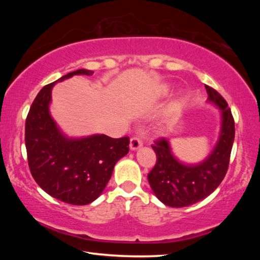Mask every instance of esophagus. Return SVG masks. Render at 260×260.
<instances>
[{
  "label": "esophagus",
  "mask_w": 260,
  "mask_h": 260,
  "mask_svg": "<svg viewBox=\"0 0 260 260\" xmlns=\"http://www.w3.org/2000/svg\"><path fill=\"white\" fill-rule=\"evenodd\" d=\"M142 145H143V142L139 139V137H136V136L132 137L131 143H129V147L132 151L137 150V148H140Z\"/></svg>",
  "instance_id": "esophagus-1"
}]
</instances>
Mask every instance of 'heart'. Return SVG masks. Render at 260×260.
Here are the masks:
<instances>
[{
    "mask_svg": "<svg viewBox=\"0 0 260 260\" xmlns=\"http://www.w3.org/2000/svg\"><path fill=\"white\" fill-rule=\"evenodd\" d=\"M167 88L165 87H163V88H161V90H159V95H165V93H167Z\"/></svg>",
    "mask_w": 260,
    "mask_h": 260,
    "instance_id": "heart-1",
    "label": "heart"
}]
</instances>
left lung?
Segmentation results:
<instances>
[{"label":"left lung","instance_id":"1","mask_svg":"<svg viewBox=\"0 0 260 260\" xmlns=\"http://www.w3.org/2000/svg\"><path fill=\"white\" fill-rule=\"evenodd\" d=\"M208 101L221 110L219 140L210 155L198 164H184L176 158L168 140H157L152 145L156 164L147 175L159 201L165 206L182 208L203 200L211 194L227 173L235 140V120L227 102L213 88L206 85Z\"/></svg>","mask_w":260,"mask_h":260}]
</instances>
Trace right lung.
I'll return each instance as SVG.
<instances>
[{"mask_svg": "<svg viewBox=\"0 0 260 260\" xmlns=\"http://www.w3.org/2000/svg\"><path fill=\"white\" fill-rule=\"evenodd\" d=\"M75 75L92 71H73L39 91L25 120V147L31 174L42 190L62 202L85 206L102 194L115 164L128 153L129 139L104 134L69 139L60 131L49 110L51 91Z\"/></svg>", "mask_w": 260, "mask_h": 260, "instance_id": "obj_1", "label": "right lung"}]
</instances>
